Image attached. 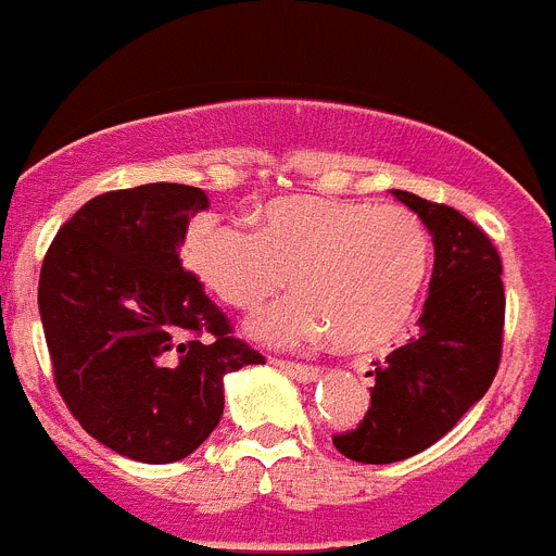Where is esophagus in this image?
Segmentation results:
<instances>
[{"mask_svg": "<svg viewBox=\"0 0 556 556\" xmlns=\"http://www.w3.org/2000/svg\"><path fill=\"white\" fill-rule=\"evenodd\" d=\"M275 365L281 367L283 372H289L298 381H314V378L320 376V370L314 365H301V362H283V358H275Z\"/></svg>", "mask_w": 556, "mask_h": 556, "instance_id": "34e87169", "label": "esophagus"}]
</instances>
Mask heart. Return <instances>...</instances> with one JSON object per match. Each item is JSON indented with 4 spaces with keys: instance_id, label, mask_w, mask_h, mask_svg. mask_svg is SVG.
<instances>
[{
    "instance_id": "heart-1",
    "label": "heart",
    "mask_w": 556,
    "mask_h": 556,
    "mask_svg": "<svg viewBox=\"0 0 556 556\" xmlns=\"http://www.w3.org/2000/svg\"><path fill=\"white\" fill-rule=\"evenodd\" d=\"M255 230L198 217L184 258L219 301L258 312L292 275L298 298L264 314L253 333L269 345L328 337L339 351L392 345L415 314L431 262L424 219L370 200L281 198L255 214Z\"/></svg>"
}]
</instances>
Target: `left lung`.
<instances>
[{"label":"left lung","instance_id":"8db88e82","mask_svg":"<svg viewBox=\"0 0 556 556\" xmlns=\"http://www.w3.org/2000/svg\"><path fill=\"white\" fill-rule=\"evenodd\" d=\"M392 194L434 236V273L420 333L376 362L365 420L333 434L339 454L365 465L409 459L448 434L490 390L504 348L507 298L490 236L451 205Z\"/></svg>","mask_w":556,"mask_h":556}]
</instances>
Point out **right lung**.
Here are the masks:
<instances>
[{
    "label": "right lung",
    "mask_w": 556,
    "mask_h": 556,
    "mask_svg": "<svg viewBox=\"0 0 556 556\" xmlns=\"http://www.w3.org/2000/svg\"><path fill=\"white\" fill-rule=\"evenodd\" d=\"M205 208V191L184 184L105 191L43 255L38 312L58 392L88 434L136 462L203 445L223 378L264 362L184 269L180 242Z\"/></svg>",
    "instance_id": "1"
}]
</instances>
